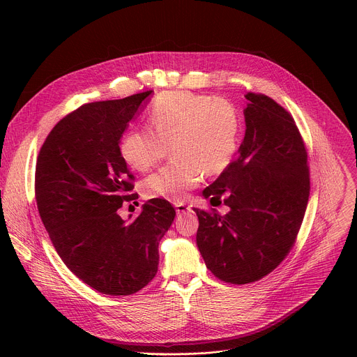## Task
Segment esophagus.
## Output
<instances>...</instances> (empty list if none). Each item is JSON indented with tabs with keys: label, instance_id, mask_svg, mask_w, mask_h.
I'll use <instances>...</instances> for the list:
<instances>
[{
	"label": "esophagus",
	"instance_id": "34e87169",
	"mask_svg": "<svg viewBox=\"0 0 357 357\" xmlns=\"http://www.w3.org/2000/svg\"><path fill=\"white\" fill-rule=\"evenodd\" d=\"M175 209H176V213H178V215H182V213L190 212V206H189V205H186V203H182V202L175 203Z\"/></svg>",
	"mask_w": 357,
	"mask_h": 357
}]
</instances>
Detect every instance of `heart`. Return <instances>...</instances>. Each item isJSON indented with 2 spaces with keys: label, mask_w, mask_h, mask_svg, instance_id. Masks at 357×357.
<instances>
[{
  "label": "heart",
  "mask_w": 357,
  "mask_h": 357,
  "mask_svg": "<svg viewBox=\"0 0 357 357\" xmlns=\"http://www.w3.org/2000/svg\"><path fill=\"white\" fill-rule=\"evenodd\" d=\"M148 130H130L119 144L124 162L139 172L155 167L168 152V165L148 176V197L182 200L203 175H218L231 162L238 138V116L223 98L192 91L161 93L148 109Z\"/></svg>",
  "instance_id": "b5f03b06"
}]
</instances>
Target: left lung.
I'll list each match as a JSON object with an SVG mask.
<instances>
[{"label": "left lung", "mask_w": 357, "mask_h": 357, "mask_svg": "<svg viewBox=\"0 0 357 357\" xmlns=\"http://www.w3.org/2000/svg\"><path fill=\"white\" fill-rule=\"evenodd\" d=\"M245 135L238 157L205 190L230 208L193 209L206 267L230 284L259 281L288 256L310 197L308 154L292 116L271 97L245 94Z\"/></svg>", "instance_id": "1"}]
</instances>
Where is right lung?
Returning a JSON list of instances; mask_svg holds the SVG:
<instances>
[{"instance_id": "right-lung-1", "label": "right lung", "mask_w": 357, "mask_h": 357, "mask_svg": "<svg viewBox=\"0 0 357 357\" xmlns=\"http://www.w3.org/2000/svg\"><path fill=\"white\" fill-rule=\"evenodd\" d=\"M151 93L83 105L49 132L36 161L35 197L50 241L77 278L106 295H131L152 281L176 215L158 197L130 223L119 215L123 202L138 199L120 138Z\"/></svg>"}]
</instances>
